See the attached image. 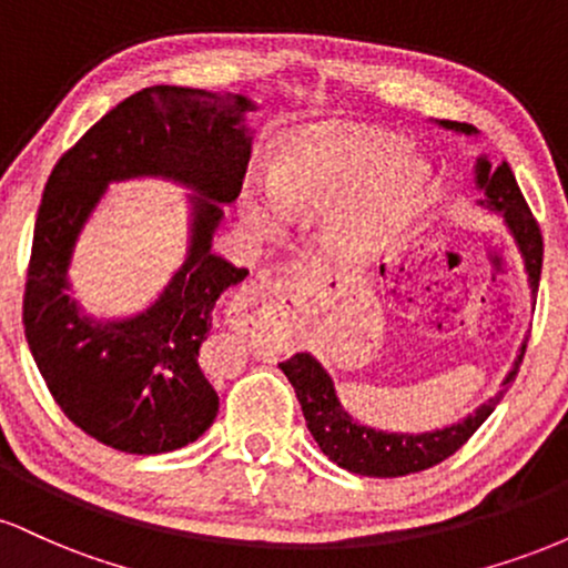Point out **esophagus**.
Listing matches in <instances>:
<instances>
[{"instance_id": "obj_1", "label": "esophagus", "mask_w": 568, "mask_h": 568, "mask_svg": "<svg viewBox=\"0 0 568 568\" xmlns=\"http://www.w3.org/2000/svg\"><path fill=\"white\" fill-rule=\"evenodd\" d=\"M293 291L296 280L291 277H258L251 280L243 291L234 296L230 317L232 323H243L245 317H264L275 328L277 336H285V331L293 323Z\"/></svg>"}]
</instances>
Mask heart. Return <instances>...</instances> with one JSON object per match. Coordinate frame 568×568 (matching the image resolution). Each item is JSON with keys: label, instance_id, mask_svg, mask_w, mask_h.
<instances>
[{"label": "heart", "instance_id": "b5f03b06", "mask_svg": "<svg viewBox=\"0 0 568 568\" xmlns=\"http://www.w3.org/2000/svg\"><path fill=\"white\" fill-rule=\"evenodd\" d=\"M433 165L397 135L371 128L304 133L280 143L270 168V196L247 200V221L258 232L285 219L328 211L325 240L344 258L384 251L416 224L433 200Z\"/></svg>", "mask_w": 568, "mask_h": 568}]
</instances>
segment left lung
I'll list each match as a JSON object with an SVG mask.
<instances>
[{"label": "left lung", "mask_w": 568, "mask_h": 568, "mask_svg": "<svg viewBox=\"0 0 568 568\" xmlns=\"http://www.w3.org/2000/svg\"><path fill=\"white\" fill-rule=\"evenodd\" d=\"M435 122L440 128L454 130V133L467 135V139H478V128L467 125V122ZM475 189L484 194L478 205L505 221V230L510 232L513 243L520 253V262H524L526 283H529L534 302L539 288V275H542V234H539L537 221L531 219V211L526 205L524 194H520L510 165L501 162L499 168H491L486 154H478V160H475ZM524 352L526 338L520 342L513 368L501 379V389L497 395L480 403L465 419L446 427L425 429V433H389V429L368 427L357 422L342 406L334 379H331L328 371L323 368V363L312 352H296L291 361L280 363V368H283V374L288 376L293 389H296L306 429H310L312 438H315L321 452L331 462H336L338 467L349 473L368 475V478H400V475L435 467L438 462L448 459L456 448L465 446L467 438L491 416V410L505 397L507 387L515 382L520 361H524Z\"/></svg>", "instance_id": "left-lung-1"}]
</instances>
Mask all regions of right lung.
I'll return each mask as SVG.
<instances>
[{
	"label": "right lung",
	"instance_id": "1",
	"mask_svg": "<svg viewBox=\"0 0 568 568\" xmlns=\"http://www.w3.org/2000/svg\"><path fill=\"white\" fill-rule=\"evenodd\" d=\"M256 103L240 93L154 84L103 114L50 173L37 213L23 325L34 363L63 414L125 454H165L213 425L219 395L200 368L221 293L243 283L211 251L243 189ZM186 187L185 262L159 298L125 318H95L68 280L83 226L120 180Z\"/></svg>",
	"mask_w": 568,
	"mask_h": 568
}]
</instances>
